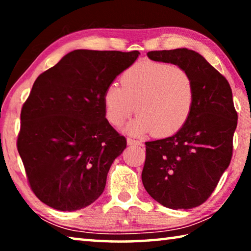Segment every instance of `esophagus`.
Instances as JSON below:
<instances>
[{"mask_svg":"<svg viewBox=\"0 0 251 251\" xmlns=\"http://www.w3.org/2000/svg\"><path fill=\"white\" fill-rule=\"evenodd\" d=\"M127 144H128L129 146H136V145L141 146V145H142L141 142L135 141V139H133V138H127Z\"/></svg>","mask_w":251,"mask_h":251,"instance_id":"1","label":"esophagus"}]
</instances>
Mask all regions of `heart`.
Segmentation results:
<instances>
[{
	"mask_svg": "<svg viewBox=\"0 0 251 251\" xmlns=\"http://www.w3.org/2000/svg\"><path fill=\"white\" fill-rule=\"evenodd\" d=\"M122 87L107 86L103 96L105 115L121 126L137 110L139 115L125 127L130 135L154 131L156 136L175 134L186 124L195 103L192 76L177 65L144 62L129 67L121 77Z\"/></svg>",
	"mask_w": 251,
	"mask_h": 251,
	"instance_id": "obj_1",
	"label": "heart"
}]
</instances>
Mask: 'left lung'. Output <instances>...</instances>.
Listing matches in <instances>:
<instances>
[{"mask_svg":"<svg viewBox=\"0 0 251 251\" xmlns=\"http://www.w3.org/2000/svg\"><path fill=\"white\" fill-rule=\"evenodd\" d=\"M147 56L188 72L195 103L176 134L146 142L143 185L163 206L190 209L207 201L230 164L238 120L232 92L228 80L195 50H151Z\"/></svg>","mask_w":251,"mask_h":251,"instance_id":"1","label":"left lung"}]
</instances>
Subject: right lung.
I'll return each mask as SVG.
<instances>
[{
  "instance_id": "right-lung-1",
  "label": "right lung",
  "mask_w": 251,
  "mask_h": 251,
  "mask_svg": "<svg viewBox=\"0 0 251 251\" xmlns=\"http://www.w3.org/2000/svg\"><path fill=\"white\" fill-rule=\"evenodd\" d=\"M139 54L75 50L34 82L21 112L18 151L33 193L48 206L78 210L104 192L126 148L106 120L104 92Z\"/></svg>"
}]
</instances>
